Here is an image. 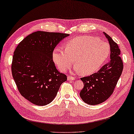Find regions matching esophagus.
I'll use <instances>...</instances> for the list:
<instances>
[{
	"instance_id": "34e87169",
	"label": "esophagus",
	"mask_w": 134,
	"mask_h": 134,
	"mask_svg": "<svg viewBox=\"0 0 134 134\" xmlns=\"http://www.w3.org/2000/svg\"><path fill=\"white\" fill-rule=\"evenodd\" d=\"M67 79H68V81H73V80H75V77L71 76H68Z\"/></svg>"
}]
</instances>
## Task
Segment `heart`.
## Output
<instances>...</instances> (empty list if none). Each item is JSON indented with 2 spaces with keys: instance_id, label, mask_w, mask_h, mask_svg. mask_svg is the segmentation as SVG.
<instances>
[{
  "instance_id": "1",
  "label": "heart",
  "mask_w": 134,
  "mask_h": 134,
  "mask_svg": "<svg viewBox=\"0 0 134 134\" xmlns=\"http://www.w3.org/2000/svg\"><path fill=\"white\" fill-rule=\"evenodd\" d=\"M110 53L109 44L92 36H81L68 41L65 49L56 48L53 59L58 68L66 71L74 62L75 71L90 75L103 65Z\"/></svg>"
}]
</instances>
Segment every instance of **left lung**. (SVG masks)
Returning <instances> with one entry per match:
<instances>
[{"label": "left lung", "instance_id": "8db88e82", "mask_svg": "<svg viewBox=\"0 0 134 134\" xmlns=\"http://www.w3.org/2000/svg\"><path fill=\"white\" fill-rule=\"evenodd\" d=\"M103 34L110 44V61L97 72L81 78L84 87L80 96L85 103L90 105L102 103L111 96L123 70L118 44L107 34Z\"/></svg>", "mask_w": 134, "mask_h": 134}]
</instances>
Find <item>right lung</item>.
Listing matches in <instances>:
<instances>
[{
    "label": "right lung",
    "mask_w": 134,
    "mask_h": 134,
    "mask_svg": "<svg viewBox=\"0 0 134 134\" xmlns=\"http://www.w3.org/2000/svg\"><path fill=\"white\" fill-rule=\"evenodd\" d=\"M69 34L38 31L30 34L16 47L13 56L12 73L18 90L34 104L45 105L57 94L67 80L53 61L54 48Z\"/></svg>",
    "instance_id": "obj_1"
}]
</instances>
